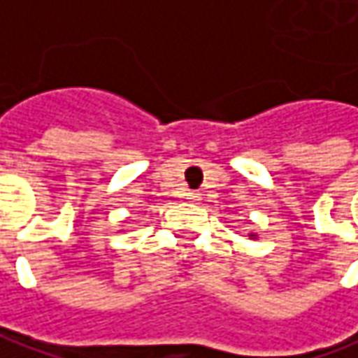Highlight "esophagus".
<instances>
[{"instance_id": "obj_1", "label": "esophagus", "mask_w": 358, "mask_h": 358, "mask_svg": "<svg viewBox=\"0 0 358 358\" xmlns=\"http://www.w3.org/2000/svg\"><path fill=\"white\" fill-rule=\"evenodd\" d=\"M188 200H190V202H200V198H202V196H200V192H188Z\"/></svg>"}]
</instances>
